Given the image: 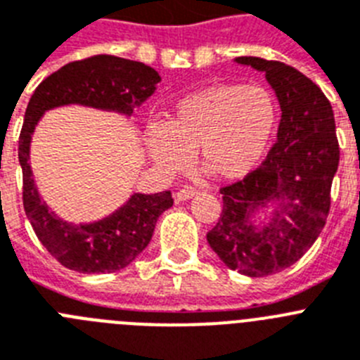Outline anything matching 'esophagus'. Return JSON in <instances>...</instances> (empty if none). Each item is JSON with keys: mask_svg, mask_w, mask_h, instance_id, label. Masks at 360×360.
<instances>
[{"mask_svg": "<svg viewBox=\"0 0 360 360\" xmlns=\"http://www.w3.org/2000/svg\"><path fill=\"white\" fill-rule=\"evenodd\" d=\"M195 195H198V190H193L192 186H186V188H181L176 193V199L177 201H188V199L195 198Z\"/></svg>", "mask_w": 360, "mask_h": 360, "instance_id": "1", "label": "esophagus"}]
</instances>
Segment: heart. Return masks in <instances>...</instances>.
Here are the masks:
<instances>
[{
  "mask_svg": "<svg viewBox=\"0 0 360 360\" xmlns=\"http://www.w3.org/2000/svg\"><path fill=\"white\" fill-rule=\"evenodd\" d=\"M277 123V99L268 86L224 83L198 90L170 110L165 127L148 130L159 168L179 172L195 154L198 167L217 181H237L257 168Z\"/></svg>",
  "mask_w": 360,
  "mask_h": 360,
  "instance_id": "1",
  "label": "heart"
}]
</instances>
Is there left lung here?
I'll use <instances>...</instances> for the list:
<instances>
[{"label":"left lung","instance_id":"left-lung-1","mask_svg":"<svg viewBox=\"0 0 360 360\" xmlns=\"http://www.w3.org/2000/svg\"><path fill=\"white\" fill-rule=\"evenodd\" d=\"M236 61L264 72L283 114L261 167L221 188L223 214L206 239L230 270L264 277L292 266L323 232L339 141L330 101L314 81L281 61L254 56ZM270 204L271 219L255 225Z\"/></svg>","mask_w":360,"mask_h":360}]
</instances>
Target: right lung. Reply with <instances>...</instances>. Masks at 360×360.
Returning <instances> with one entry per match:
<instances>
[{
  "label": "right lung",
  "instance_id": "add662e5",
  "mask_svg": "<svg viewBox=\"0 0 360 360\" xmlns=\"http://www.w3.org/2000/svg\"><path fill=\"white\" fill-rule=\"evenodd\" d=\"M161 77L152 67L117 56L72 61L39 83L25 112L20 134L23 208L37 239L65 268L79 274H110L128 266L148 246L159 215L174 205L170 192L134 193L114 214L74 224L59 219L39 198L30 168V141L46 110L83 105L132 115L155 92Z\"/></svg>",
  "mask_w": 360,
  "mask_h": 360
}]
</instances>
